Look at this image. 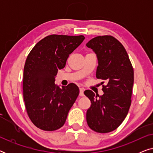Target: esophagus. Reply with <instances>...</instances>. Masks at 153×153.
Here are the masks:
<instances>
[{"label": "esophagus", "mask_w": 153, "mask_h": 153, "mask_svg": "<svg viewBox=\"0 0 153 153\" xmlns=\"http://www.w3.org/2000/svg\"><path fill=\"white\" fill-rule=\"evenodd\" d=\"M83 88H79V96H81V97H83V96H84V93H83Z\"/></svg>", "instance_id": "34e87169"}]
</instances>
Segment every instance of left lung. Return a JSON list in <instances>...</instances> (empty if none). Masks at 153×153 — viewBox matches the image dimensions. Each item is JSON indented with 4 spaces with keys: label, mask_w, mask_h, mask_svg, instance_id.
<instances>
[{
    "label": "left lung",
    "mask_w": 153,
    "mask_h": 153,
    "mask_svg": "<svg viewBox=\"0 0 153 153\" xmlns=\"http://www.w3.org/2000/svg\"><path fill=\"white\" fill-rule=\"evenodd\" d=\"M97 55L96 77L107 82L103 95L84 91L91 105L86 112L88 125L93 131L108 133L120 126L128 114L134 84V70L123 45L111 35L97 36L86 44ZM104 83V82H103Z\"/></svg>",
    "instance_id": "left-lung-1"
}]
</instances>
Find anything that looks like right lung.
Segmentation results:
<instances>
[{"instance_id":"add662e5","label":"right lung","mask_w":153,"mask_h":153,"mask_svg":"<svg viewBox=\"0 0 153 153\" xmlns=\"http://www.w3.org/2000/svg\"><path fill=\"white\" fill-rule=\"evenodd\" d=\"M83 35H48L29 53L24 68L23 92L27 114L35 126L54 131L63 126L79 93L70 83L60 88L55 83L58 70L84 40Z\"/></svg>"}]
</instances>
